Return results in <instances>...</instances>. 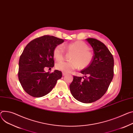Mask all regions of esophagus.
Listing matches in <instances>:
<instances>
[{"mask_svg":"<svg viewBox=\"0 0 133 133\" xmlns=\"http://www.w3.org/2000/svg\"><path fill=\"white\" fill-rule=\"evenodd\" d=\"M62 74H63V76H65V75H66V73H65V72H63Z\"/></svg>","mask_w":133,"mask_h":133,"instance_id":"34e87169","label":"esophagus"}]
</instances>
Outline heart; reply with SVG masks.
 Here are the masks:
<instances>
[{
  "mask_svg": "<svg viewBox=\"0 0 133 133\" xmlns=\"http://www.w3.org/2000/svg\"><path fill=\"white\" fill-rule=\"evenodd\" d=\"M67 52H72L71 62H60L56 64V68L66 73H69L78 67L83 69L91 63L93 54L89 51V46L83 41H76L68 44L63 45ZM53 56L57 61H61L65 56V50L62 45H57L54 49Z\"/></svg>",
  "mask_w": 133,
  "mask_h": 133,
  "instance_id": "heart-1",
  "label": "heart"
}]
</instances>
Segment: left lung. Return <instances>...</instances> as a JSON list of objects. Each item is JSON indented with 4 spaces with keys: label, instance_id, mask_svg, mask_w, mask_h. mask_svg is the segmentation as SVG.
Here are the masks:
<instances>
[{
    "label": "left lung",
    "instance_id": "left-lung-1",
    "mask_svg": "<svg viewBox=\"0 0 133 133\" xmlns=\"http://www.w3.org/2000/svg\"><path fill=\"white\" fill-rule=\"evenodd\" d=\"M85 40L92 47L94 52L90 65L81 71L88 76L82 78L74 76L69 89L75 99L89 103L100 99L107 92L114 77V60L102 42L93 38Z\"/></svg>",
    "mask_w": 133,
    "mask_h": 133
}]
</instances>
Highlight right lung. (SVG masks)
<instances>
[{
    "label": "right lung",
    "mask_w": 133,
    "mask_h": 133,
    "mask_svg": "<svg viewBox=\"0 0 133 133\" xmlns=\"http://www.w3.org/2000/svg\"><path fill=\"white\" fill-rule=\"evenodd\" d=\"M64 42L54 36L43 35L31 41L24 48L19 60L18 75L24 90L31 96L40 98L46 95L62 78V71L55 70L50 74L44 68L54 66V49Z\"/></svg>",
    "instance_id": "add662e5"
}]
</instances>
